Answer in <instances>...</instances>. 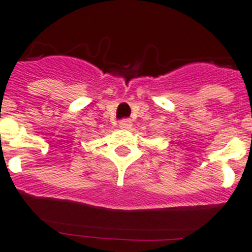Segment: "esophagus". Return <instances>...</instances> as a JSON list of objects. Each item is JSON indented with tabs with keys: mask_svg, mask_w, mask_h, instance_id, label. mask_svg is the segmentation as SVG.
I'll list each match as a JSON object with an SVG mask.
<instances>
[{
	"mask_svg": "<svg viewBox=\"0 0 252 252\" xmlns=\"http://www.w3.org/2000/svg\"><path fill=\"white\" fill-rule=\"evenodd\" d=\"M131 121L130 119H122L121 122H119V128L121 129H124V130H128V129L131 128Z\"/></svg>",
	"mask_w": 252,
	"mask_h": 252,
	"instance_id": "obj_1",
	"label": "esophagus"
}]
</instances>
